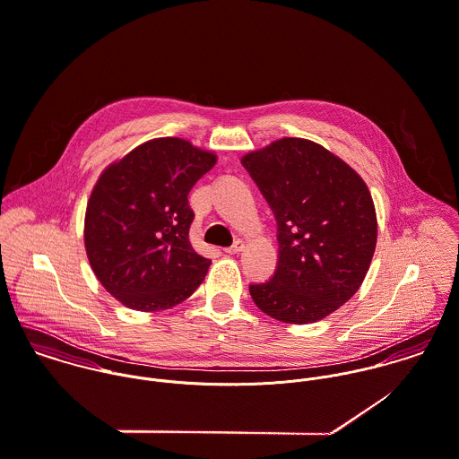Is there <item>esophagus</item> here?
I'll list each match as a JSON object with an SVG mask.
<instances>
[{
	"mask_svg": "<svg viewBox=\"0 0 459 459\" xmlns=\"http://www.w3.org/2000/svg\"><path fill=\"white\" fill-rule=\"evenodd\" d=\"M245 250V241H241V239H238L232 247H229V248H225V254L229 255H236L239 254V252H243Z\"/></svg>",
	"mask_w": 459,
	"mask_h": 459,
	"instance_id": "obj_1",
	"label": "esophagus"
}]
</instances>
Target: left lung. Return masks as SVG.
<instances>
[{"label": "left lung", "instance_id": "8db88e82", "mask_svg": "<svg viewBox=\"0 0 459 459\" xmlns=\"http://www.w3.org/2000/svg\"><path fill=\"white\" fill-rule=\"evenodd\" d=\"M241 163L278 221V269L250 285L258 309L285 324H311L362 285L377 247V211L364 179L324 146L283 137Z\"/></svg>", "mask_w": 459, "mask_h": 459}]
</instances>
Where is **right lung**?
Segmentation results:
<instances>
[{
  "label": "right lung",
  "instance_id": "1",
  "mask_svg": "<svg viewBox=\"0 0 459 459\" xmlns=\"http://www.w3.org/2000/svg\"><path fill=\"white\" fill-rule=\"evenodd\" d=\"M218 156L179 137H158L108 163L86 205L84 248L103 289L137 311L188 299L211 260L190 243L192 186Z\"/></svg>",
  "mask_w": 459,
  "mask_h": 459
}]
</instances>
